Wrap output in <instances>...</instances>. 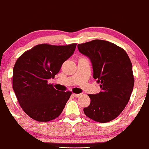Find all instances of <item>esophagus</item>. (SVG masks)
<instances>
[{"mask_svg":"<svg viewBox=\"0 0 149 149\" xmlns=\"http://www.w3.org/2000/svg\"><path fill=\"white\" fill-rule=\"evenodd\" d=\"M73 96H74V97H79V96H81V93H79V94H78V93H73Z\"/></svg>","mask_w":149,"mask_h":149,"instance_id":"obj_1","label":"esophagus"}]
</instances>
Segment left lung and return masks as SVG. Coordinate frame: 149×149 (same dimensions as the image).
<instances>
[{
  "instance_id": "obj_1",
  "label": "left lung",
  "mask_w": 149,
  "mask_h": 149,
  "mask_svg": "<svg viewBox=\"0 0 149 149\" xmlns=\"http://www.w3.org/2000/svg\"><path fill=\"white\" fill-rule=\"evenodd\" d=\"M77 47L90 60L93 77L101 88L98 93L88 95L91 102L84 113L100 123L112 121L125 109L133 91L131 61L123 49L107 40H93Z\"/></svg>"
}]
</instances>
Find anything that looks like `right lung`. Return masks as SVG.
<instances>
[{"instance_id": "right-lung-1", "label": "right lung", "mask_w": 149, "mask_h": 149, "mask_svg": "<svg viewBox=\"0 0 149 149\" xmlns=\"http://www.w3.org/2000/svg\"><path fill=\"white\" fill-rule=\"evenodd\" d=\"M77 44L38 45L24 53L13 68V89L23 111L36 121L56 119L70 98V91L56 90L48 84L62 64L74 54Z\"/></svg>"}]
</instances>
